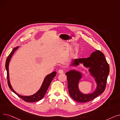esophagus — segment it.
<instances>
[{"instance_id": "34e87169", "label": "esophagus", "mask_w": 120, "mask_h": 120, "mask_svg": "<svg viewBox=\"0 0 120 120\" xmlns=\"http://www.w3.org/2000/svg\"><path fill=\"white\" fill-rule=\"evenodd\" d=\"M58 73H60V74H63V73H64V71L62 70H61V69H60V70H59L58 71Z\"/></svg>"}]
</instances>
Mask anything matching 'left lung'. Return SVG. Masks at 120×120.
I'll list each match as a JSON object with an SVG mask.
<instances>
[{"mask_svg": "<svg viewBox=\"0 0 120 120\" xmlns=\"http://www.w3.org/2000/svg\"><path fill=\"white\" fill-rule=\"evenodd\" d=\"M80 64L88 68L90 74L96 83L95 90L91 93H83L79 88V84L84 74L75 69L66 73L68 92L75 101L80 103L89 102L101 94L105 90L107 78L109 73V66L104 54L100 50L93 52L87 58L75 59L70 66L77 67Z\"/></svg>", "mask_w": 120, "mask_h": 120, "instance_id": "obj_1", "label": "left lung"}]
</instances>
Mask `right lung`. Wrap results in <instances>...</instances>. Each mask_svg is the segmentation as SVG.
Here are the masks:
<instances>
[{"mask_svg":"<svg viewBox=\"0 0 120 120\" xmlns=\"http://www.w3.org/2000/svg\"><path fill=\"white\" fill-rule=\"evenodd\" d=\"M19 48V46H17L16 47H15L13 49L11 53L9 54V55L8 56V57L6 59V64H5V67L6 71H7V80H8V84L9 86V87L10 89V90L14 92L15 94L20 98H21L22 100L27 102H34L38 101L42 99L44 96H45V94L48 89V88L50 84V83L53 80V78L55 76L56 74V71H53L50 73L44 78L43 83L42 84V85L41 87H40L39 90H38L36 93L34 94L33 95H31L30 96H22L17 93L15 91V90L12 89V87L11 85V83L10 81V78H9V63L11 60V58L12 57V56L13 55L15 52L16 50Z\"/></svg>","mask_w":120,"mask_h":120,"instance_id":"add662e5","label":"right lung"}]
</instances>
